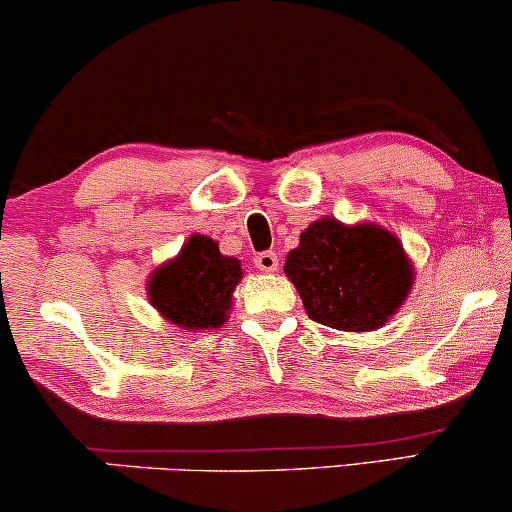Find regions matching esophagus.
I'll list each match as a JSON object with an SVG mask.
<instances>
[{
    "mask_svg": "<svg viewBox=\"0 0 512 512\" xmlns=\"http://www.w3.org/2000/svg\"><path fill=\"white\" fill-rule=\"evenodd\" d=\"M254 263L256 268L263 272H275L279 268V258L275 251H261V254L254 256Z\"/></svg>",
    "mask_w": 512,
    "mask_h": 512,
    "instance_id": "1",
    "label": "esophagus"
}]
</instances>
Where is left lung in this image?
Wrapping results in <instances>:
<instances>
[{"mask_svg":"<svg viewBox=\"0 0 512 512\" xmlns=\"http://www.w3.org/2000/svg\"><path fill=\"white\" fill-rule=\"evenodd\" d=\"M286 277L296 284L307 317L338 331H373L408 296L412 270L403 244L373 223L314 221L289 251Z\"/></svg>","mask_w":512,"mask_h":512,"instance_id":"left-lung-1","label":"left lung"}]
</instances>
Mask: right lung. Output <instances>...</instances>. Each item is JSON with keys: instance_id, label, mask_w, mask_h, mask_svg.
Listing matches in <instances>:
<instances>
[{"instance_id": "add662e5", "label": "right lung", "mask_w": 512, "mask_h": 512, "mask_svg": "<svg viewBox=\"0 0 512 512\" xmlns=\"http://www.w3.org/2000/svg\"><path fill=\"white\" fill-rule=\"evenodd\" d=\"M242 279L240 261L223 256L212 237H188L174 261L153 272L151 305L181 328H219L228 317L230 296Z\"/></svg>"}]
</instances>
